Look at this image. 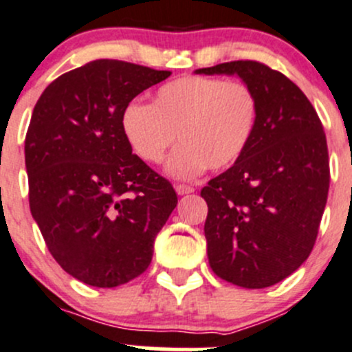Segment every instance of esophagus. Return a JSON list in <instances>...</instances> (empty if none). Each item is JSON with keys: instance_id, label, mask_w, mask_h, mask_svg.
I'll use <instances>...</instances> for the list:
<instances>
[{"instance_id": "obj_1", "label": "esophagus", "mask_w": 352, "mask_h": 352, "mask_svg": "<svg viewBox=\"0 0 352 352\" xmlns=\"http://www.w3.org/2000/svg\"><path fill=\"white\" fill-rule=\"evenodd\" d=\"M176 193L177 195H190L193 193L195 188L193 186H188V184H176Z\"/></svg>"}]
</instances>
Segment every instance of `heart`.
Returning <instances> with one entry per match:
<instances>
[{"mask_svg":"<svg viewBox=\"0 0 352 352\" xmlns=\"http://www.w3.org/2000/svg\"><path fill=\"white\" fill-rule=\"evenodd\" d=\"M258 120V99L239 80L181 76L154 94L152 106L131 102L121 113V130L138 159L161 164L177 179H193L205 169L221 171L239 161Z\"/></svg>","mask_w":352,"mask_h":352,"instance_id":"obj_1","label":"heart"}]
</instances>
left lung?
Instances as JSON below:
<instances>
[{"label":"left lung","mask_w":352,"mask_h":352,"mask_svg":"<svg viewBox=\"0 0 352 352\" xmlns=\"http://www.w3.org/2000/svg\"><path fill=\"white\" fill-rule=\"evenodd\" d=\"M195 73L239 76L258 99L245 154L201 190L208 263L234 286H274L301 267L318 234L330 183L323 126L301 89L262 63H221Z\"/></svg>","instance_id":"8db88e82"}]
</instances>
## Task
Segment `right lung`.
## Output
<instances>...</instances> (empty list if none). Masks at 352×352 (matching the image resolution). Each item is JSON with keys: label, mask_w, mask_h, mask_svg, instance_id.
Segmentation results:
<instances>
[{"label": "right lung", "mask_w": 352, "mask_h": 352, "mask_svg": "<svg viewBox=\"0 0 352 352\" xmlns=\"http://www.w3.org/2000/svg\"><path fill=\"white\" fill-rule=\"evenodd\" d=\"M171 75L96 59L58 76L34 107L25 137L29 204L47 250L65 272L116 287L147 270L157 232L177 204L121 130V113Z\"/></svg>", "instance_id": "add662e5"}]
</instances>
